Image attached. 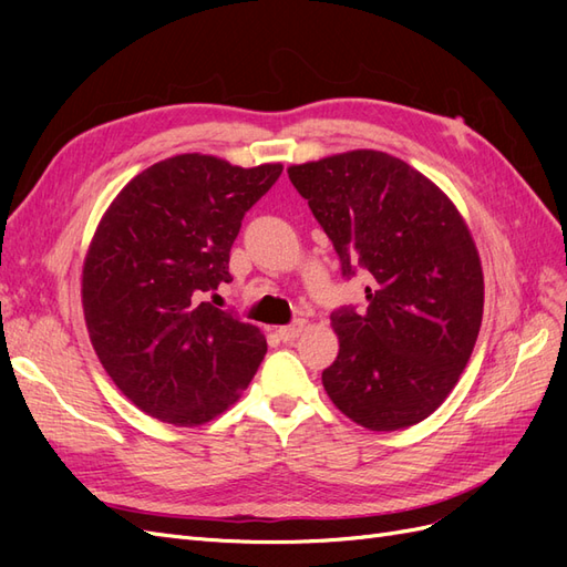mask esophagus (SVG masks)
Returning <instances> with one entry per match:
<instances>
[{"label": "esophagus", "instance_id": "34e87169", "mask_svg": "<svg viewBox=\"0 0 567 567\" xmlns=\"http://www.w3.org/2000/svg\"><path fill=\"white\" fill-rule=\"evenodd\" d=\"M305 321L300 319V321H296V323H290V326H281V329H277V336L284 340V342H293L302 331H305Z\"/></svg>", "mask_w": 567, "mask_h": 567}]
</instances>
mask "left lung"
Segmentation results:
<instances>
[{
  "instance_id": "1",
  "label": "left lung",
  "mask_w": 567,
  "mask_h": 567,
  "mask_svg": "<svg viewBox=\"0 0 567 567\" xmlns=\"http://www.w3.org/2000/svg\"><path fill=\"white\" fill-rule=\"evenodd\" d=\"M288 177L331 238L342 277H371L364 312L331 315L340 350L321 373L331 402L379 433L427 419L483 323V267L466 221L431 179L383 151L290 165Z\"/></svg>"
}]
</instances>
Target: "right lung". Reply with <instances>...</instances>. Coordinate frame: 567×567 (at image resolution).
Instances as JSON below:
<instances>
[{
    "label": "right lung",
    "instance_id": "1",
    "mask_svg": "<svg viewBox=\"0 0 567 567\" xmlns=\"http://www.w3.org/2000/svg\"><path fill=\"white\" fill-rule=\"evenodd\" d=\"M281 169L182 153L136 175L101 217L82 267L84 321L99 362L144 414L208 423L252 381L262 331L208 296L231 281L241 219Z\"/></svg>",
    "mask_w": 567,
    "mask_h": 567
}]
</instances>
